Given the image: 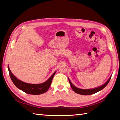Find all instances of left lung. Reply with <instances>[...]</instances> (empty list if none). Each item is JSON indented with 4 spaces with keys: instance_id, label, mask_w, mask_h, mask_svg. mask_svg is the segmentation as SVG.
Segmentation results:
<instances>
[{
    "instance_id": "left-lung-1",
    "label": "left lung",
    "mask_w": 120,
    "mask_h": 120,
    "mask_svg": "<svg viewBox=\"0 0 120 120\" xmlns=\"http://www.w3.org/2000/svg\"><path fill=\"white\" fill-rule=\"evenodd\" d=\"M111 76L110 77V78L107 80V81L106 82L105 84H104L103 85L100 86V87H98L97 88H93V89H88V90H83V89H80L79 88H77L76 86H75L73 84H72L70 80L68 79V81L71 84V88L73 89V90L75 92L78 94H82V95H90V94H95L97 92L99 91L100 90H103L106 86L108 83H109V81L111 79Z\"/></svg>"
}]
</instances>
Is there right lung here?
I'll return each instance as SVG.
<instances>
[{
  "mask_svg": "<svg viewBox=\"0 0 120 120\" xmlns=\"http://www.w3.org/2000/svg\"><path fill=\"white\" fill-rule=\"evenodd\" d=\"M8 68L11 79L16 87L26 94H35V95L43 94L47 91L51 85L52 78L56 72L55 71L45 82L41 83V84H30V83L23 82L18 79L11 73L9 66Z\"/></svg>",
  "mask_w": 120,
  "mask_h": 120,
  "instance_id": "right-lung-1",
  "label": "right lung"
}]
</instances>
